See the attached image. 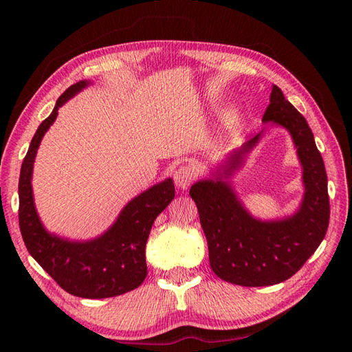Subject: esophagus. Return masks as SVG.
Wrapping results in <instances>:
<instances>
[{"label":"esophagus","instance_id":"34e87169","mask_svg":"<svg viewBox=\"0 0 352 352\" xmlns=\"http://www.w3.org/2000/svg\"><path fill=\"white\" fill-rule=\"evenodd\" d=\"M194 179H195L194 167H190L189 164L180 166L175 172V184L180 189H188L190 184L194 182Z\"/></svg>","mask_w":352,"mask_h":352}]
</instances>
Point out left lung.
<instances>
[{"label":"left lung","instance_id":"obj_1","mask_svg":"<svg viewBox=\"0 0 352 352\" xmlns=\"http://www.w3.org/2000/svg\"><path fill=\"white\" fill-rule=\"evenodd\" d=\"M263 122L278 123L292 135L305 184L304 201L296 214L279 221L252 219L221 175L216 180L197 182L189 190L207 238L211 270L220 279L241 286H269L289 279L324 239L330 217L327 175L313 132L276 85ZM258 136L232 154L225 176L239 166L242 154L257 144Z\"/></svg>","mask_w":352,"mask_h":352}]
</instances>
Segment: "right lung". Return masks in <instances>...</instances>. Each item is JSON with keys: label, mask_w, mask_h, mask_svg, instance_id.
Wrapping results in <instances>:
<instances>
[{"label": "right lung", "mask_w": 352, "mask_h": 352, "mask_svg": "<svg viewBox=\"0 0 352 352\" xmlns=\"http://www.w3.org/2000/svg\"><path fill=\"white\" fill-rule=\"evenodd\" d=\"M88 82L72 85L57 100L52 113L38 127L23 160L19 179V226L29 254L66 292L98 300L136 289L146 278L145 245L153 223L172 199V179L150 188L127 204L114 225L98 239L70 242L42 228L32 197V168L42 136L61 107Z\"/></svg>", "instance_id": "add662e5"}]
</instances>
